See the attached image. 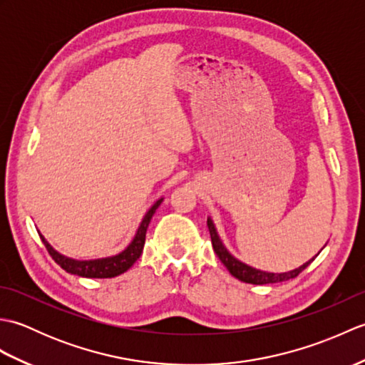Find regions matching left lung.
Segmentation results:
<instances>
[{
  "label": "left lung",
  "mask_w": 365,
  "mask_h": 365,
  "mask_svg": "<svg viewBox=\"0 0 365 365\" xmlns=\"http://www.w3.org/2000/svg\"><path fill=\"white\" fill-rule=\"evenodd\" d=\"M207 226L208 230H210V237H212V245H213V250L218 255L220 260L224 263V267L229 269V273L237 277L238 281L246 282V284H255V285H263V284H276V282H284V281H290V279L297 277L301 271H304L311 263L314 262L309 260L306 262L304 265H301L299 268L289 271V273H267V271H260V269H255L252 267H247L246 263L237 260L234 255H232L226 247H224L222 242L220 240L218 234H216V229H215V224L213 221L208 218L207 220Z\"/></svg>",
  "instance_id": "1"
}]
</instances>
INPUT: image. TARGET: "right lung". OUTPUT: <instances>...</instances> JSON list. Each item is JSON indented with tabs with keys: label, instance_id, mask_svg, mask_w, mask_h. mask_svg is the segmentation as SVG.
I'll return each instance as SVG.
<instances>
[{
	"label": "right lung",
	"instance_id": "obj_1",
	"mask_svg": "<svg viewBox=\"0 0 365 365\" xmlns=\"http://www.w3.org/2000/svg\"><path fill=\"white\" fill-rule=\"evenodd\" d=\"M161 202H163V199L157 200V202L152 205L150 210L145 213L141 226H139L136 235L133 238V242L128 245L127 250H123L120 254L113 255V257H108V259L73 260V259L64 257V255H61L59 252L54 251L53 247L50 246V243L46 242V240L41 234H38V235H41L42 242L46 247V251H48V254L51 255V259L56 262L61 268L66 269L67 273L81 276V277H100V279L114 277V276H119L122 273H125V271L139 259V255H141V252L144 250L147 227H149V222L152 220V216H153L155 210H157V208L160 207Z\"/></svg>",
	"mask_w": 365,
	"mask_h": 365
}]
</instances>
